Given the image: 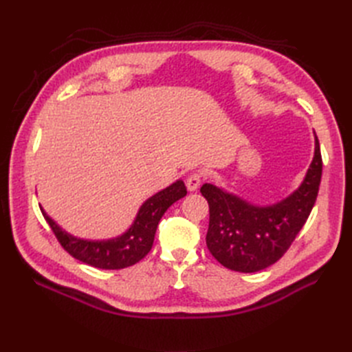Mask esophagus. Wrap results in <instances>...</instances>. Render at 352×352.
Masks as SVG:
<instances>
[{"label": "esophagus", "mask_w": 352, "mask_h": 352, "mask_svg": "<svg viewBox=\"0 0 352 352\" xmlns=\"http://www.w3.org/2000/svg\"><path fill=\"white\" fill-rule=\"evenodd\" d=\"M201 185V175L199 173H192L186 179V188L189 192H195V190Z\"/></svg>", "instance_id": "esophagus-1"}]
</instances>
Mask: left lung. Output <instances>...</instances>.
<instances>
[{
    "instance_id": "left-lung-1",
    "label": "left lung",
    "mask_w": 352,
    "mask_h": 352,
    "mask_svg": "<svg viewBox=\"0 0 352 352\" xmlns=\"http://www.w3.org/2000/svg\"><path fill=\"white\" fill-rule=\"evenodd\" d=\"M320 145L314 132V157L301 185L286 198L258 206L211 184L201 186L208 201L207 247L226 269L254 273L274 264L291 247L314 207L322 180Z\"/></svg>"
}]
</instances>
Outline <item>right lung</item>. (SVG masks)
I'll return each instance as SVG.
<instances>
[{
  "label": "right lung",
  "instance_id": "obj_1",
  "mask_svg": "<svg viewBox=\"0 0 352 352\" xmlns=\"http://www.w3.org/2000/svg\"><path fill=\"white\" fill-rule=\"evenodd\" d=\"M185 195L186 186L182 179L158 190L157 194L144 201L129 229L110 239H83L74 236L52 220L42 207L41 211L61 247L72 257L97 269L119 270L141 261L151 251L160 219L170 206Z\"/></svg>",
  "mask_w": 352,
  "mask_h": 352
}]
</instances>
